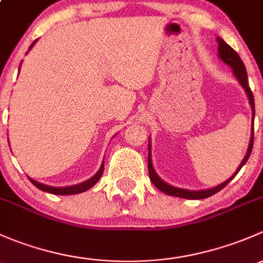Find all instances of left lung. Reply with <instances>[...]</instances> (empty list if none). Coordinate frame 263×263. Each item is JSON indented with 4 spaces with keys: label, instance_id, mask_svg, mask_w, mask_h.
I'll return each instance as SVG.
<instances>
[{
    "label": "left lung",
    "instance_id": "1",
    "mask_svg": "<svg viewBox=\"0 0 263 263\" xmlns=\"http://www.w3.org/2000/svg\"><path fill=\"white\" fill-rule=\"evenodd\" d=\"M216 42H218V57L224 62L226 64H228L229 67L233 69V74L235 76V78L238 80L239 85L245 88L246 93L248 96V101H250L251 109H252V129H251V139H250V144H248V149L247 153H246L245 158L243 161L240 162V164L238 166L237 171H235L228 180L224 181L223 183L220 185L215 186V187L212 189H205V190H186V189H181V187H175V186L170 185V183L164 182L157 172L154 171L153 168V163H152V145H151V138H148V172H149V178L151 181L153 182V185L158 189L159 191L164 192V194L170 195V196H176V197H182V199H190V200H199V199H206V197L212 196V195L216 194L221 190V189L226 187L229 182L235 177L238 172L240 171L243 166L246 164V162L248 161L251 156V152H252V147H253V119H254V99H253V93L251 91L250 86H248V80H247V72H246V67L243 64L242 59L239 58L238 53L233 49L232 47H229L226 42H224L221 37H216Z\"/></svg>",
    "mask_w": 263,
    "mask_h": 263
}]
</instances>
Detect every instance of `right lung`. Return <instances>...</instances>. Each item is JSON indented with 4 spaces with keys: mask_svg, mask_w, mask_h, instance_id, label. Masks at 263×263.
Masks as SVG:
<instances>
[{
    "mask_svg": "<svg viewBox=\"0 0 263 263\" xmlns=\"http://www.w3.org/2000/svg\"><path fill=\"white\" fill-rule=\"evenodd\" d=\"M36 42H37V39L35 40V42L30 45L29 50H30L31 48L34 47V44ZM20 67H21V64H20ZM18 71H20V69H18ZM102 172H104V162H102L101 166H100L99 171L95 173V175L92 176L91 178H88L87 181H85V182L77 183V185L64 186V187H54V186L44 185V183L37 182V181L32 180V178H30V177H29V180H30L32 185L36 186V187L39 189V190L45 191V192H49V194H54V195H74V194H81V192H85L86 190H88V189H91L93 185H96L97 181H99L100 178H101Z\"/></svg>",
    "mask_w": 263,
    "mask_h": 263,
    "instance_id": "add662e5",
    "label": "right lung"
}]
</instances>
